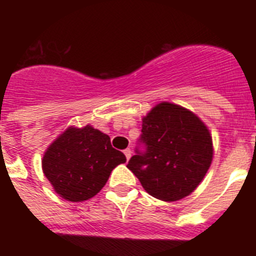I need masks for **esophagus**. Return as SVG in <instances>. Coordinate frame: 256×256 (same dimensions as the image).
Listing matches in <instances>:
<instances>
[{
    "mask_svg": "<svg viewBox=\"0 0 256 256\" xmlns=\"http://www.w3.org/2000/svg\"><path fill=\"white\" fill-rule=\"evenodd\" d=\"M124 155H126V160H130V156H132V151H130V148H126V150H124Z\"/></svg>",
    "mask_w": 256,
    "mask_h": 256,
    "instance_id": "esophagus-1",
    "label": "esophagus"
}]
</instances>
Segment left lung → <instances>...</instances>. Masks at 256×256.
<instances>
[{"label":"left lung","instance_id":"1","mask_svg":"<svg viewBox=\"0 0 256 256\" xmlns=\"http://www.w3.org/2000/svg\"><path fill=\"white\" fill-rule=\"evenodd\" d=\"M140 144L126 168L144 191L162 201L188 196L204 180L212 160L208 126L187 108L160 102L142 119Z\"/></svg>","mask_w":256,"mask_h":256}]
</instances>
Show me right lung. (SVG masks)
<instances>
[{"mask_svg": "<svg viewBox=\"0 0 256 256\" xmlns=\"http://www.w3.org/2000/svg\"><path fill=\"white\" fill-rule=\"evenodd\" d=\"M126 162L108 134L92 126H69L48 146L42 169L56 194L78 202L98 194L112 169Z\"/></svg>", "mask_w": 256, "mask_h": 256, "instance_id": "add662e5", "label": "right lung"}]
</instances>
